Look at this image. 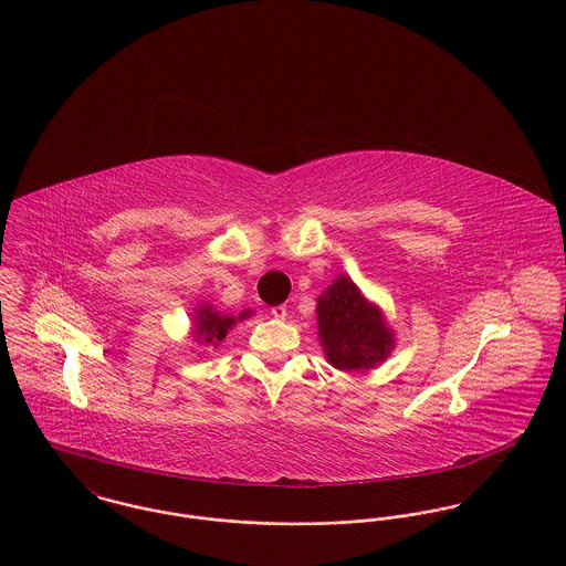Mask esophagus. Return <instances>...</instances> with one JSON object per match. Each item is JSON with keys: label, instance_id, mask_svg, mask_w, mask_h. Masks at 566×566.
<instances>
[{"label": "esophagus", "instance_id": "1", "mask_svg": "<svg viewBox=\"0 0 566 566\" xmlns=\"http://www.w3.org/2000/svg\"><path fill=\"white\" fill-rule=\"evenodd\" d=\"M272 316H274L276 321H285V316H287V307H285V305H276V307H272Z\"/></svg>", "mask_w": 566, "mask_h": 566}]
</instances>
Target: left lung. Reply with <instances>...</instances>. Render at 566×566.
I'll return each mask as SVG.
<instances>
[{
  "instance_id": "8db88e82",
  "label": "left lung",
  "mask_w": 566,
  "mask_h": 566,
  "mask_svg": "<svg viewBox=\"0 0 566 566\" xmlns=\"http://www.w3.org/2000/svg\"><path fill=\"white\" fill-rule=\"evenodd\" d=\"M316 314L326 359L339 370L375 368L395 346L392 331L379 310L368 305L346 276H339L318 298Z\"/></svg>"
}]
</instances>
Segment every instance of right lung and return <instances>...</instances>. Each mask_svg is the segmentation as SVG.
<instances>
[{"mask_svg": "<svg viewBox=\"0 0 566 566\" xmlns=\"http://www.w3.org/2000/svg\"><path fill=\"white\" fill-rule=\"evenodd\" d=\"M248 316H250L248 310L242 312L238 318H233V316H220L211 307H200L198 318H196V337L205 339V342H211V344H218L227 337L229 328L235 324V321H243Z\"/></svg>", "mask_w": 566, "mask_h": 566, "instance_id": "obj_1", "label": "right lung"}]
</instances>
